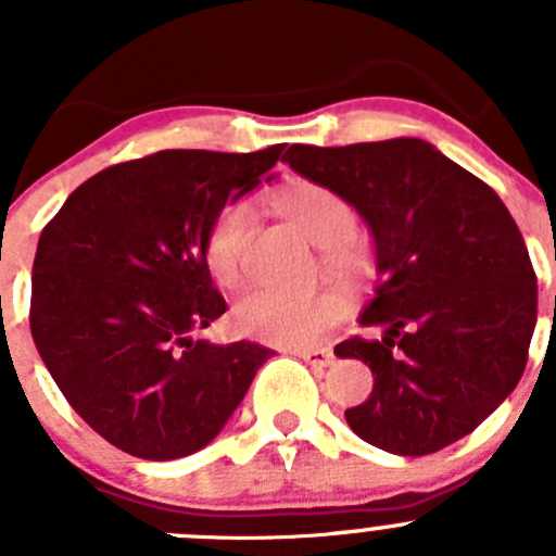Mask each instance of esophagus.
<instances>
[{
	"label": "esophagus",
	"mask_w": 556,
	"mask_h": 556,
	"mask_svg": "<svg viewBox=\"0 0 556 556\" xmlns=\"http://www.w3.org/2000/svg\"><path fill=\"white\" fill-rule=\"evenodd\" d=\"M293 355L304 357V361L309 363L312 368H328L330 363H333V352L325 350V346H312V350H306V346H299V350H293Z\"/></svg>",
	"instance_id": "obj_1"
}]
</instances>
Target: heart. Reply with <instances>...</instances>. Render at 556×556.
Returning <instances> with one entry per match:
<instances>
[{
    "mask_svg": "<svg viewBox=\"0 0 556 556\" xmlns=\"http://www.w3.org/2000/svg\"><path fill=\"white\" fill-rule=\"evenodd\" d=\"M271 204L312 244L323 247L325 266L344 279L366 271V244L355 237L357 217L350 201L323 182H293L271 195ZM252 237V212L242 201L226 204L206 231L204 257L212 277L233 288L244 277L247 244ZM346 312V299L333 288L314 293H285L257 288L242 295L233 323L250 339L274 346H309Z\"/></svg>",
    "mask_w": 556,
    "mask_h": 556,
    "instance_id": "heart-1",
    "label": "heart"
}]
</instances>
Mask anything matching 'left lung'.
Wrapping results in <instances>:
<instances>
[{
	"mask_svg": "<svg viewBox=\"0 0 556 556\" xmlns=\"http://www.w3.org/2000/svg\"><path fill=\"white\" fill-rule=\"evenodd\" d=\"M290 169L344 195L374 233L379 282L361 314L382 339L336 344L374 374L346 408L366 444L419 457L473 433L514 392L538 317V285L501 195L425 139L293 144Z\"/></svg>",
	"mask_w": 556,
	"mask_h": 556,
	"instance_id": "obj_1",
	"label": "left lung"
}]
</instances>
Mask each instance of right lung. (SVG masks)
Here are the masks:
<instances>
[{
	"label": "right lung",
	"mask_w": 556,
	"mask_h": 556,
	"mask_svg": "<svg viewBox=\"0 0 556 556\" xmlns=\"http://www.w3.org/2000/svg\"><path fill=\"white\" fill-rule=\"evenodd\" d=\"M282 150H161L115 164L42 228L29 312L37 352L70 406L117 450L159 463L204 450L274 355L195 333L226 312L206 231Z\"/></svg>",
	"instance_id": "1"
}]
</instances>
